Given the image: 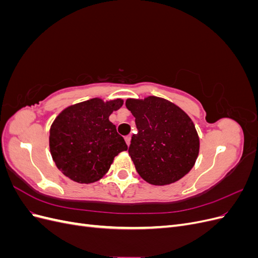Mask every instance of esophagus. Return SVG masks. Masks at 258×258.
Segmentation results:
<instances>
[{
  "label": "esophagus",
  "mask_w": 258,
  "mask_h": 258,
  "mask_svg": "<svg viewBox=\"0 0 258 258\" xmlns=\"http://www.w3.org/2000/svg\"><path fill=\"white\" fill-rule=\"evenodd\" d=\"M124 141H126L127 145L129 146L130 145V141H131V136H127L126 138H124Z\"/></svg>",
  "instance_id": "34e87169"
}]
</instances>
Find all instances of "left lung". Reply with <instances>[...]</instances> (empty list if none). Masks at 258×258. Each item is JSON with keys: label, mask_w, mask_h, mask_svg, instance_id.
<instances>
[{"label": "left lung", "mask_w": 258, "mask_h": 258, "mask_svg": "<svg viewBox=\"0 0 258 258\" xmlns=\"http://www.w3.org/2000/svg\"><path fill=\"white\" fill-rule=\"evenodd\" d=\"M126 107L136 118L138 134L132 136L128 153L140 176L153 185H168L188 173L199 153V138L188 115L157 97L128 99Z\"/></svg>", "instance_id": "1"}]
</instances>
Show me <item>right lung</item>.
<instances>
[{
  "instance_id": "obj_1",
  "label": "right lung",
  "mask_w": 258,
  "mask_h": 258,
  "mask_svg": "<svg viewBox=\"0 0 258 258\" xmlns=\"http://www.w3.org/2000/svg\"><path fill=\"white\" fill-rule=\"evenodd\" d=\"M122 100L91 99L67 107L49 131L51 157L62 173L77 183L97 182L110 169L115 156L127 144L108 117Z\"/></svg>"
}]
</instances>
